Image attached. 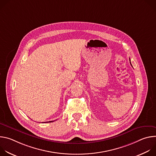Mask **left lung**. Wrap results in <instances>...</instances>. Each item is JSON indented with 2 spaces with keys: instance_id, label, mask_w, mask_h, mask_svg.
Instances as JSON below:
<instances>
[{
  "instance_id": "left-lung-1",
  "label": "left lung",
  "mask_w": 156,
  "mask_h": 156,
  "mask_svg": "<svg viewBox=\"0 0 156 156\" xmlns=\"http://www.w3.org/2000/svg\"><path fill=\"white\" fill-rule=\"evenodd\" d=\"M129 60H130V59H129ZM130 63H131V62H130Z\"/></svg>"
}]
</instances>
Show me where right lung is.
I'll list each match as a JSON object with an SVG mask.
<instances>
[{
    "label": "right lung",
    "instance_id": "obj_1",
    "mask_svg": "<svg viewBox=\"0 0 156 156\" xmlns=\"http://www.w3.org/2000/svg\"><path fill=\"white\" fill-rule=\"evenodd\" d=\"M52 122H53V121H52ZM52 122V121H51V122Z\"/></svg>",
    "mask_w": 156,
    "mask_h": 156
}]
</instances>
